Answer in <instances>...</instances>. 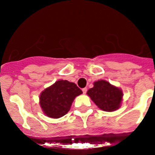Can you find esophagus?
I'll use <instances>...</instances> for the list:
<instances>
[{"label": "esophagus", "mask_w": 155, "mask_h": 155, "mask_svg": "<svg viewBox=\"0 0 155 155\" xmlns=\"http://www.w3.org/2000/svg\"><path fill=\"white\" fill-rule=\"evenodd\" d=\"M87 89V87H84V88H82V92H83V94H86Z\"/></svg>", "instance_id": "obj_1"}]
</instances>
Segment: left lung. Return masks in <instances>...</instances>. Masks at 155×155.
<instances>
[{"instance_id":"left-lung-1","label":"left lung","mask_w":155,"mask_h":155,"mask_svg":"<svg viewBox=\"0 0 155 155\" xmlns=\"http://www.w3.org/2000/svg\"><path fill=\"white\" fill-rule=\"evenodd\" d=\"M87 94L100 109L107 112L118 109L123 96L121 89L105 80L95 82L94 87L89 89Z\"/></svg>"}]
</instances>
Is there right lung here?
Segmentation results:
<instances>
[{
	"mask_svg": "<svg viewBox=\"0 0 155 155\" xmlns=\"http://www.w3.org/2000/svg\"><path fill=\"white\" fill-rule=\"evenodd\" d=\"M82 93V90L73 82L57 81L41 93L40 107L50 118H61L70 111L73 100Z\"/></svg>",
	"mask_w": 155,
	"mask_h": 155,
	"instance_id": "1",
	"label": "right lung"
}]
</instances>
